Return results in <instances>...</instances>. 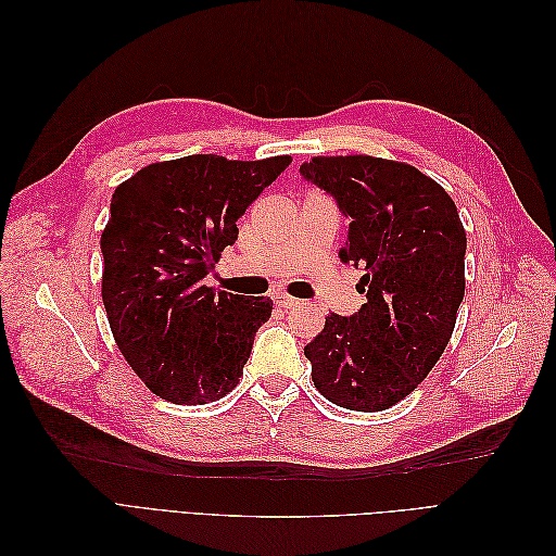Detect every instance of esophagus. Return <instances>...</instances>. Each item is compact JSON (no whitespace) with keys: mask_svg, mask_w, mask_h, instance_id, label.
Listing matches in <instances>:
<instances>
[{"mask_svg":"<svg viewBox=\"0 0 556 556\" xmlns=\"http://www.w3.org/2000/svg\"><path fill=\"white\" fill-rule=\"evenodd\" d=\"M274 301H276V306H280V308H294V306H299V299L285 294V292H274Z\"/></svg>","mask_w":556,"mask_h":556,"instance_id":"obj_1","label":"esophagus"}]
</instances>
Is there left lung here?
Here are the masks:
<instances>
[{
  "label": "left lung",
  "mask_w": 556,
  "mask_h": 556,
  "mask_svg": "<svg viewBox=\"0 0 556 556\" xmlns=\"http://www.w3.org/2000/svg\"><path fill=\"white\" fill-rule=\"evenodd\" d=\"M301 176L350 217L341 260L359 266L366 304L327 315L304 348L317 392L348 410L392 408L422 382L464 299L466 231L433 178L371 155L313 157Z\"/></svg>",
  "instance_id": "obj_1"
}]
</instances>
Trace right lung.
<instances>
[{"mask_svg":"<svg viewBox=\"0 0 556 556\" xmlns=\"http://www.w3.org/2000/svg\"><path fill=\"white\" fill-rule=\"evenodd\" d=\"M292 162L188 155L121 182L102 231V299L113 339L150 392L201 406L239 384L266 296L206 288L237 220Z\"/></svg>","mask_w":556,"mask_h":556,"instance_id":"add662e5","label":"right lung"}]
</instances>
